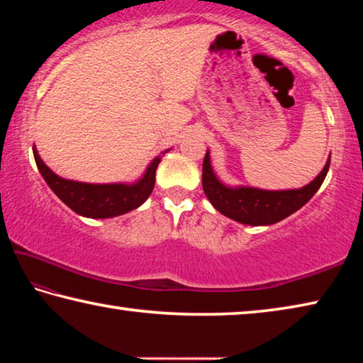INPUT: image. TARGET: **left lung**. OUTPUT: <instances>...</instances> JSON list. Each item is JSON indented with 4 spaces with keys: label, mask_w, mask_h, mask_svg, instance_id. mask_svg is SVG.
I'll list each match as a JSON object with an SVG mask.
<instances>
[{
    "label": "left lung",
    "mask_w": 363,
    "mask_h": 363,
    "mask_svg": "<svg viewBox=\"0 0 363 363\" xmlns=\"http://www.w3.org/2000/svg\"><path fill=\"white\" fill-rule=\"evenodd\" d=\"M330 158L331 157H328L320 174L304 187L264 190L248 186H225L214 173L210 150H206L201 186H203L205 195L211 201V205L224 216L247 225H270L296 213L314 196L328 173Z\"/></svg>",
    "instance_id": "obj_1"
}]
</instances>
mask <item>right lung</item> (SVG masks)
I'll list each match as a JSON object with an SVG mask.
<instances>
[{"label": "right lung", "instance_id": "obj_1", "mask_svg": "<svg viewBox=\"0 0 363 363\" xmlns=\"http://www.w3.org/2000/svg\"><path fill=\"white\" fill-rule=\"evenodd\" d=\"M169 149L152 160L144 174L134 182H110V184H91L65 179L48 167L38 155L33 145V155L43 179L49 189L56 194L64 203L79 216L93 219H107L121 216V214L136 210L149 199L153 186H155V171L162 157Z\"/></svg>", "mask_w": 363, "mask_h": 363}]
</instances>
